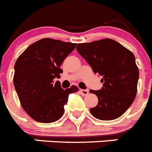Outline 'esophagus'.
I'll use <instances>...</instances> for the list:
<instances>
[{"label":"esophagus","mask_w":152,"mask_h":152,"mask_svg":"<svg viewBox=\"0 0 152 152\" xmlns=\"http://www.w3.org/2000/svg\"><path fill=\"white\" fill-rule=\"evenodd\" d=\"M80 93H81L83 95H87L88 94V90H86V89H80L79 90Z\"/></svg>","instance_id":"esophagus-1"}]
</instances>
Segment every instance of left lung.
Masks as SVG:
<instances>
[{
  "mask_svg": "<svg viewBox=\"0 0 152 152\" xmlns=\"http://www.w3.org/2000/svg\"><path fill=\"white\" fill-rule=\"evenodd\" d=\"M76 50L94 73L102 76V89L90 91L98 99L97 106L90 109L91 115L102 120L120 117L130 107L137 93L139 73L134 54L110 39L78 44Z\"/></svg>",
  "mask_w": 152,
  "mask_h": 152,
  "instance_id": "8db88e82",
  "label": "left lung"
}]
</instances>
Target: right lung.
<instances>
[{"label": "right lung", "instance_id": "1", "mask_svg": "<svg viewBox=\"0 0 152 152\" xmlns=\"http://www.w3.org/2000/svg\"><path fill=\"white\" fill-rule=\"evenodd\" d=\"M76 44L45 38L28 46L14 65L13 84L21 106L29 117L43 124L55 122L64 113L70 93L79 91L72 86L64 90L60 76L64 59Z\"/></svg>", "mask_w": 152, "mask_h": 152}]
</instances>
